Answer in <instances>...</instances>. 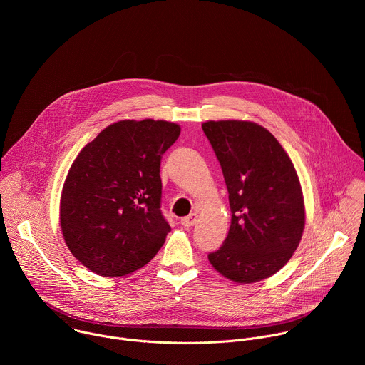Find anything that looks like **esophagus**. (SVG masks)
Segmentation results:
<instances>
[{
  "label": "esophagus",
  "instance_id": "1",
  "mask_svg": "<svg viewBox=\"0 0 365 365\" xmlns=\"http://www.w3.org/2000/svg\"><path fill=\"white\" fill-rule=\"evenodd\" d=\"M196 222H197V214H190V215L182 218V221H180V224H182L183 227H186V228L193 227Z\"/></svg>",
  "mask_w": 365,
  "mask_h": 365
}]
</instances>
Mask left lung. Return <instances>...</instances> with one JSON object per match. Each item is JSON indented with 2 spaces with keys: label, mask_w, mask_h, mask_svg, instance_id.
I'll list each match as a JSON object with an SVG mask.
<instances>
[{
  "label": "left lung",
  "mask_w": 365,
  "mask_h": 365,
  "mask_svg": "<svg viewBox=\"0 0 365 365\" xmlns=\"http://www.w3.org/2000/svg\"><path fill=\"white\" fill-rule=\"evenodd\" d=\"M228 189L231 227L212 267L235 283L276 274L296 251L304 228V202L296 169L276 137L251 121L202 124Z\"/></svg>",
  "instance_id": "left-lung-1"
}]
</instances>
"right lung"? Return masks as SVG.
<instances>
[{
    "mask_svg": "<svg viewBox=\"0 0 365 365\" xmlns=\"http://www.w3.org/2000/svg\"><path fill=\"white\" fill-rule=\"evenodd\" d=\"M179 134L169 121H118L72 163L61 196V228L73 257L95 274H130L165 244L170 225L160 211V162Z\"/></svg>",
    "mask_w": 365,
    "mask_h": 365,
    "instance_id": "obj_1",
    "label": "right lung"
}]
</instances>
